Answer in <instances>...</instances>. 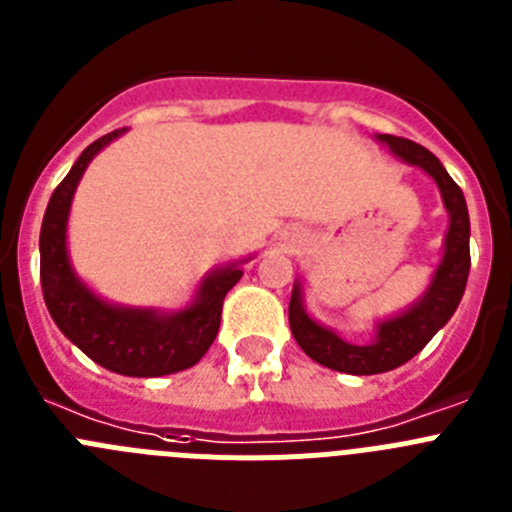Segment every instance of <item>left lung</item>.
Returning a JSON list of instances; mask_svg holds the SVG:
<instances>
[{
  "label": "left lung",
  "mask_w": 512,
  "mask_h": 512,
  "mask_svg": "<svg viewBox=\"0 0 512 512\" xmlns=\"http://www.w3.org/2000/svg\"><path fill=\"white\" fill-rule=\"evenodd\" d=\"M377 138L387 143L392 153L405 158L408 164L420 166L436 179L443 205L449 210L451 225L449 233H446V251H443L441 266L436 269V277H433L423 300L400 318L384 320L377 328V338L366 346L346 343L333 330L307 318L305 307H302L300 284H295L292 300H289L292 336L312 361L343 374L392 372V369L413 359L456 312L464 287H467L469 264H472V259H469V212L459 184L446 174L441 161L428 148L418 146L408 138H397V135H377Z\"/></svg>",
  "instance_id": "8db88e82"
}]
</instances>
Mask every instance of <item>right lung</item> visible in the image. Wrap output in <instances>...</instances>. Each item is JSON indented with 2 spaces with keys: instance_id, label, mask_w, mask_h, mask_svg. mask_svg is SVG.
Here are the masks:
<instances>
[{
  "instance_id": "right-lung-1",
  "label": "right lung",
  "mask_w": 512,
  "mask_h": 512,
  "mask_svg": "<svg viewBox=\"0 0 512 512\" xmlns=\"http://www.w3.org/2000/svg\"><path fill=\"white\" fill-rule=\"evenodd\" d=\"M112 130L84 148L45 207L40 228V287L51 318L71 343L99 366L125 377H164L194 366L212 346L220 328L223 300L243 277L238 264L212 271L202 282L194 305L174 315L115 307L94 297L76 279L66 253V220L81 174L110 140Z\"/></svg>"
}]
</instances>
